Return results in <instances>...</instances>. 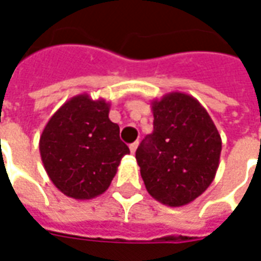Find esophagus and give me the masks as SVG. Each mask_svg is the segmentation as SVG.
Instances as JSON below:
<instances>
[{"instance_id": "esophagus-1", "label": "esophagus", "mask_w": 261, "mask_h": 261, "mask_svg": "<svg viewBox=\"0 0 261 261\" xmlns=\"http://www.w3.org/2000/svg\"><path fill=\"white\" fill-rule=\"evenodd\" d=\"M137 148H138V142H133V144H131V145H130L131 153H136Z\"/></svg>"}]
</instances>
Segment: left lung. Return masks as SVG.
I'll list each match as a JSON object with an SVG mask.
<instances>
[{"label": "left lung", "mask_w": 261, "mask_h": 261, "mask_svg": "<svg viewBox=\"0 0 261 261\" xmlns=\"http://www.w3.org/2000/svg\"><path fill=\"white\" fill-rule=\"evenodd\" d=\"M153 131L136 152L147 192L169 207L201 196L219 166L222 141L213 119L192 95L170 92L151 102Z\"/></svg>", "instance_id": "8db88e82"}]
</instances>
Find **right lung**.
<instances>
[{"label": "right lung", "mask_w": 261, "mask_h": 261, "mask_svg": "<svg viewBox=\"0 0 261 261\" xmlns=\"http://www.w3.org/2000/svg\"><path fill=\"white\" fill-rule=\"evenodd\" d=\"M109 110L105 99L81 93L67 100L44 127L39 141L42 162L65 196L91 200L103 194L121 158L130 153Z\"/></svg>", "instance_id": "right-lung-1"}]
</instances>
